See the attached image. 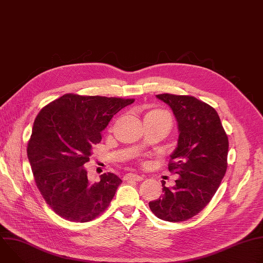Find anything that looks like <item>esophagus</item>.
<instances>
[{
	"label": "esophagus",
	"instance_id": "esophagus-1",
	"mask_svg": "<svg viewBox=\"0 0 263 263\" xmlns=\"http://www.w3.org/2000/svg\"><path fill=\"white\" fill-rule=\"evenodd\" d=\"M124 180L142 181V180H143V176H141V175H136V174H133V173H129V174H126V175L124 176Z\"/></svg>",
	"mask_w": 263,
	"mask_h": 263
}]
</instances>
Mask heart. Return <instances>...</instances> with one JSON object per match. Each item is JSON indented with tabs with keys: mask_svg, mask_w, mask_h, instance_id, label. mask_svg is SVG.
Returning <instances> with one entry per match:
<instances>
[{
	"mask_svg": "<svg viewBox=\"0 0 263 263\" xmlns=\"http://www.w3.org/2000/svg\"><path fill=\"white\" fill-rule=\"evenodd\" d=\"M153 118H165V119L171 120L170 115L167 114V112L164 110H161V109H153L151 111H148L144 117V119H153Z\"/></svg>",
	"mask_w": 263,
	"mask_h": 263,
	"instance_id": "b5f03b06",
	"label": "heart"
}]
</instances>
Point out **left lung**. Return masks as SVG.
<instances>
[{"instance_id":"obj_1","label":"left lung","mask_w":263,"mask_h":263,"mask_svg":"<svg viewBox=\"0 0 263 263\" xmlns=\"http://www.w3.org/2000/svg\"><path fill=\"white\" fill-rule=\"evenodd\" d=\"M178 123L177 146L168 170L179 175L173 187L162 182L163 196L148 203L160 219L184 221L210 202L227 171L229 141L214 108L191 96L157 95Z\"/></svg>"}]
</instances>
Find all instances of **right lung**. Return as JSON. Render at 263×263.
I'll return each mask as SVG.
<instances>
[{
	"label": "right lung",
	"instance_id": "add662e5",
	"mask_svg": "<svg viewBox=\"0 0 263 263\" xmlns=\"http://www.w3.org/2000/svg\"><path fill=\"white\" fill-rule=\"evenodd\" d=\"M133 99L66 93L36 117L28 143V159L37 187L59 216L92 220L114 199L122 180L115 174L88 180L84 164L110 120Z\"/></svg>",
	"mask_w": 263,
	"mask_h": 263
}]
</instances>
